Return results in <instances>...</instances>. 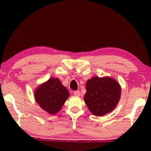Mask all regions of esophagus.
<instances>
[{
  "label": "esophagus",
  "mask_w": 151,
  "mask_h": 151,
  "mask_svg": "<svg viewBox=\"0 0 151 151\" xmlns=\"http://www.w3.org/2000/svg\"><path fill=\"white\" fill-rule=\"evenodd\" d=\"M74 95L75 96H80L81 95V92L79 91H74Z\"/></svg>",
  "instance_id": "34e87169"
}]
</instances>
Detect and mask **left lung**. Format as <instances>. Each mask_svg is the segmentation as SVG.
Masks as SVG:
<instances>
[{"label": "left lung", "instance_id": "obj_1", "mask_svg": "<svg viewBox=\"0 0 151 151\" xmlns=\"http://www.w3.org/2000/svg\"><path fill=\"white\" fill-rule=\"evenodd\" d=\"M86 87L84 100L89 110L96 116L111 112L119 101L121 86L114 78L94 76L88 80Z\"/></svg>", "mask_w": 151, "mask_h": 151}]
</instances>
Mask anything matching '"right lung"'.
<instances>
[{
  "instance_id": "1",
  "label": "right lung",
  "mask_w": 151,
  "mask_h": 151,
  "mask_svg": "<svg viewBox=\"0 0 151 151\" xmlns=\"http://www.w3.org/2000/svg\"><path fill=\"white\" fill-rule=\"evenodd\" d=\"M69 93L58 78H51L40 85L34 93L40 106L50 114L58 113L68 99Z\"/></svg>"
}]
</instances>
